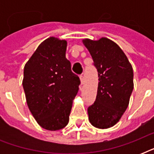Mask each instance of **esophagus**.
Returning a JSON list of instances; mask_svg holds the SVG:
<instances>
[{
    "mask_svg": "<svg viewBox=\"0 0 154 154\" xmlns=\"http://www.w3.org/2000/svg\"><path fill=\"white\" fill-rule=\"evenodd\" d=\"M80 80H81V83H82V85L84 84L85 78H84V76H83V75H81V76H80Z\"/></svg>",
    "mask_w": 154,
    "mask_h": 154,
    "instance_id": "1",
    "label": "esophagus"
}]
</instances>
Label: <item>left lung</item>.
<instances>
[{
	"label": "left lung",
	"instance_id": "obj_1",
	"mask_svg": "<svg viewBox=\"0 0 154 154\" xmlns=\"http://www.w3.org/2000/svg\"><path fill=\"white\" fill-rule=\"evenodd\" d=\"M98 72L96 101L88 108L89 120L94 127L108 129L119 122L129 105L134 89V71L126 55L106 37L82 41Z\"/></svg>",
	"mask_w": 154,
	"mask_h": 154
}]
</instances>
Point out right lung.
<instances>
[{"label":"right lung","instance_id":"obj_1","mask_svg":"<svg viewBox=\"0 0 154 154\" xmlns=\"http://www.w3.org/2000/svg\"><path fill=\"white\" fill-rule=\"evenodd\" d=\"M66 48V41L49 37L24 68L22 85L28 107L39 125L50 131L68 125L81 83L65 57Z\"/></svg>","mask_w":154,"mask_h":154}]
</instances>
